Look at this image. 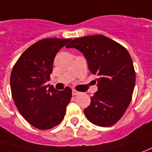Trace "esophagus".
Masks as SVG:
<instances>
[{"label": "esophagus", "instance_id": "esophagus-1", "mask_svg": "<svg viewBox=\"0 0 152 152\" xmlns=\"http://www.w3.org/2000/svg\"><path fill=\"white\" fill-rule=\"evenodd\" d=\"M80 94V93H79V92H78V91H76V90H73V91H72V94H73V95H74V96H76V95H78V94Z\"/></svg>", "mask_w": 152, "mask_h": 152}]
</instances>
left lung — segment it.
<instances>
[{
    "label": "left lung",
    "mask_w": 152,
    "mask_h": 152,
    "mask_svg": "<svg viewBox=\"0 0 152 152\" xmlns=\"http://www.w3.org/2000/svg\"><path fill=\"white\" fill-rule=\"evenodd\" d=\"M66 47L82 52L90 72L98 75V91L83 110L86 118L97 126L114 125L129 106L135 87L136 73L128 51L101 34L74 39Z\"/></svg>",
    "instance_id": "left-lung-1"
}]
</instances>
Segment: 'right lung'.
Segmentation results:
<instances>
[{
	"label": "right lung",
	"instance_id": "1",
	"mask_svg": "<svg viewBox=\"0 0 152 152\" xmlns=\"http://www.w3.org/2000/svg\"><path fill=\"white\" fill-rule=\"evenodd\" d=\"M69 40H39L20 55L11 71L10 89L15 104L23 118L40 130L50 129L62 122L72 98L69 87L58 91L45 85L53 72L55 55Z\"/></svg>",
	"mask_w": 152,
	"mask_h": 152
}]
</instances>
